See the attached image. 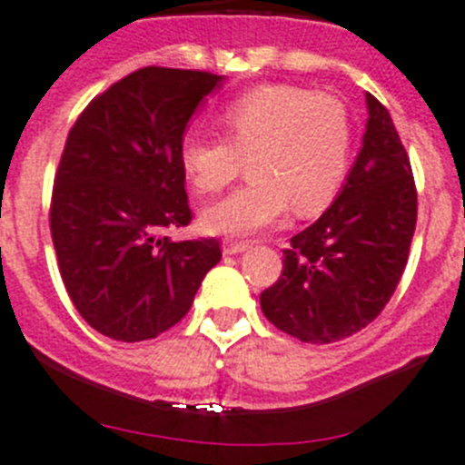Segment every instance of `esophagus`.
Segmentation results:
<instances>
[{"mask_svg": "<svg viewBox=\"0 0 465 465\" xmlns=\"http://www.w3.org/2000/svg\"><path fill=\"white\" fill-rule=\"evenodd\" d=\"M247 247H250V242L247 241H232V238H227V241L223 242V252L224 254H241V252H245Z\"/></svg>", "mask_w": 465, "mask_h": 465, "instance_id": "esophagus-1", "label": "esophagus"}]
</instances>
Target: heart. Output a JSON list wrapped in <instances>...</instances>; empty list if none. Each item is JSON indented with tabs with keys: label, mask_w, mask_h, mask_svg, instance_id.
<instances>
[{
	"label": "heart",
	"mask_w": 465,
	"mask_h": 465,
	"mask_svg": "<svg viewBox=\"0 0 465 465\" xmlns=\"http://www.w3.org/2000/svg\"><path fill=\"white\" fill-rule=\"evenodd\" d=\"M224 140L190 130L179 146L185 179L199 194L227 188L247 158L250 181L202 211L208 233L245 236L284 218L316 215L340 193L353 153L344 103L292 84H263L220 112Z\"/></svg>",
	"instance_id": "1"
}]
</instances>
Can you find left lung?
<instances>
[{"mask_svg":"<svg viewBox=\"0 0 465 465\" xmlns=\"http://www.w3.org/2000/svg\"><path fill=\"white\" fill-rule=\"evenodd\" d=\"M367 101L362 146L331 208L284 250L262 293L266 319L286 335L331 344L362 331L388 305L409 262L418 193L390 112Z\"/></svg>","mask_w":465,"mask_h":465,"instance_id":"left-lung-1","label":"left lung"}]
</instances>
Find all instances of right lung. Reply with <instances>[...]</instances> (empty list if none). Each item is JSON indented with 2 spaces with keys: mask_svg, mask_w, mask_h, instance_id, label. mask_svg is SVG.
Instances as JSON below:
<instances>
[{
  "mask_svg": "<svg viewBox=\"0 0 465 465\" xmlns=\"http://www.w3.org/2000/svg\"><path fill=\"white\" fill-rule=\"evenodd\" d=\"M224 75L140 68L86 105L54 176L50 229L82 319L116 341L153 340L188 314L223 259L215 238L172 241L193 220L179 146Z\"/></svg>",
  "mask_w": 465,
  "mask_h": 465,
  "instance_id": "add662e5",
  "label": "right lung"
}]
</instances>
